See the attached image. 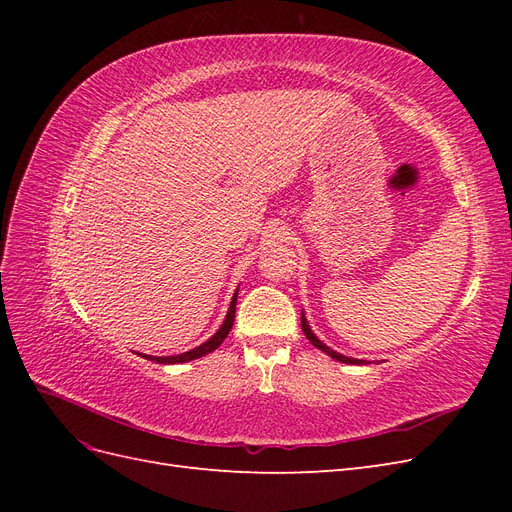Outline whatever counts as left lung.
<instances>
[{
	"instance_id": "left-lung-1",
	"label": "left lung",
	"mask_w": 512,
	"mask_h": 512,
	"mask_svg": "<svg viewBox=\"0 0 512 512\" xmlns=\"http://www.w3.org/2000/svg\"><path fill=\"white\" fill-rule=\"evenodd\" d=\"M301 327H303V333H305V337L309 339V342H312L318 350H322L324 354H329L331 359H335V361H339V363H346V365H367L363 359H354V356H344V354H339V352H335L333 348H329L327 344H322L320 339L316 337V333L312 331V327H309L307 324V318H305V314L301 312Z\"/></svg>"
}]
</instances>
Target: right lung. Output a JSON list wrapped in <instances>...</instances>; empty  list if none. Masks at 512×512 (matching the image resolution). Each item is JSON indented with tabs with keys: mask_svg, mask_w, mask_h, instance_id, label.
<instances>
[{
	"mask_svg": "<svg viewBox=\"0 0 512 512\" xmlns=\"http://www.w3.org/2000/svg\"><path fill=\"white\" fill-rule=\"evenodd\" d=\"M237 294H239V288L235 290V294H232V301H230V305H228V312H226V318H224V322L220 324V329L215 331L207 342H203L200 346H196V348H192V350H188V352H181V354H175V356H151V354H138V356H143V359H147V361H156V363H162V365H175V363H188V361H194V359H200V356H205V354H209V352H213L215 348H218L224 339H226V335L230 333V329H232V322H235V309H237Z\"/></svg>",
	"mask_w": 512,
	"mask_h": 512,
	"instance_id": "add662e5",
	"label": "right lung"
}]
</instances>
